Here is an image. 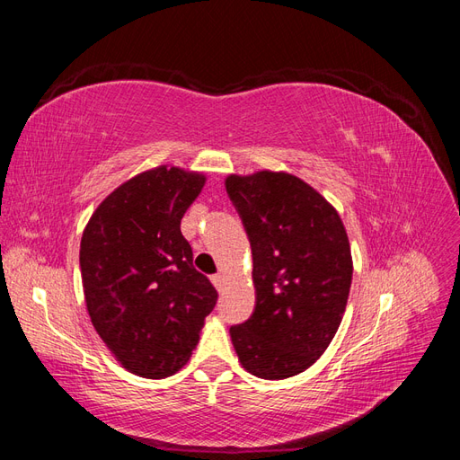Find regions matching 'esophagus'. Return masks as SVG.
<instances>
[{"mask_svg":"<svg viewBox=\"0 0 460 460\" xmlns=\"http://www.w3.org/2000/svg\"><path fill=\"white\" fill-rule=\"evenodd\" d=\"M211 282H213V286L220 291V289H222V286H225V274H222V272L213 274V276H211Z\"/></svg>","mask_w":460,"mask_h":460,"instance_id":"obj_1","label":"esophagus"}]
</instances>
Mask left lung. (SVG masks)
Masks as SVG:
<instances>
[{"mask_svg": "<svg viewBox=\"0 0 460 460\" xmlns=\"http://www.w3.org/2000/svg\"><path fill=\"white\" fill-rule=\"evenodd\" d=\"M226 191L253 253L255 309L230 328L242 367L264 380L307 370L336 336L353 261L343 222L297 176L230 174Z\"/></svg>", "mask_w": 460, "mask_h": 460, "instance_id": "8db88e82", "label": "left lung"}]
</instances>
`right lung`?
<instances>
[{"label":"right lung","mask_w":460,"mask_h":460,"mask_svg":"<svg viewBox=\"0 0 460 460\" xmlns=\"http://www.w3.org/2000/svg\"><path fill=\"white\" fill-rule=\"evenodd\" d=\"M203 186V174L161 164L109 193L82 234L92 324L119 363L144 378H166L188 363L217 305L180 232Z\"/></svg>","instance_id":"obj_1"}]
</instances>
